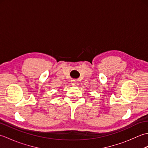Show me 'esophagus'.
Instances as JSON below:
<instances>
[{
    "mask_svg": "<svg viewBox=\"0 0 148 148\" xmlns=\"http://www.w3.org/2000/svg\"><path fill=\"white\" fill-rule=\"evenodd\" d=\"M71 85H72V86H77V85H78V83H77V82H76V81H72Z\"/></svg>",
    "mask_w": 148,
    "mask_h": 148,
    "instance_id": "1",
    "label": "esophagus"
}]
</instances>
